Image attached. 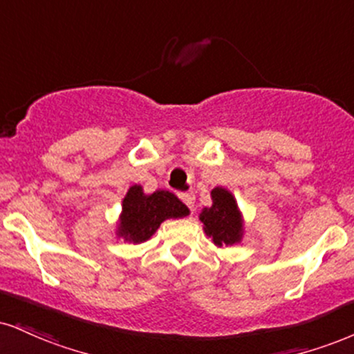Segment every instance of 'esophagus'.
Here are the masks:
<instances>
[{"label": "esophagus", "instance_id": "1", "mask_svg": "<svg viewBox=\"0 0 354 354\" xmlns=\"http://www.w3.org/2000/svg\"><path fill=\"white\" fill-rule=\"evenodd\" d=\"M180 199L186 204V206L189 207V209H193V206H194V193H193V191H188V193H180Z\"/></svg>", "mask_w": 354, "mask_h": 354}]
</instances>
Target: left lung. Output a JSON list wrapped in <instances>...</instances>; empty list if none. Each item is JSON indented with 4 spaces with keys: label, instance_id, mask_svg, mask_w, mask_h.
<instances>
[{
    "label": "left lung",
    "instance_id": "8db88e82",
    "mask_svg": "<svg viewBox=\"0 0 354 354\" xmlns=\"http://www.w3.org/2000/svg\"><path fill=\"white\" fill-rule=\"evenodd\" d=\"M211 206L204 207L199 214L206 236H209L218 247L241 242L244 234V221L231 191L218 186L211 191Z\"/></svg>",
    "mask_w": 354,
    "mask_h": 354
}]
</instances>
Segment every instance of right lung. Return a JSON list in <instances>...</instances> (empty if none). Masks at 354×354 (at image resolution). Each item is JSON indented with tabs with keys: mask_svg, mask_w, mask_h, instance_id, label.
<instances>
[{
	"mask_svg": "<svg viewBox=\"0 0 354 354\" xmlns=\"http://www.w3.org/2000/svg\"><path fill=\"white\" fill-rule=\"evenodd\" d=\"M188 214L186 204L169 191L158 189L153 194H145L142 186L135 185L123 198L117 236L133 244H142L158 231L163 221L185 218Z\"/></svg>",
	"mask_w": 354,
	"mask_h": 354,
	"instance_id": "1",
	"label": "right lung"
}]
</instances>
